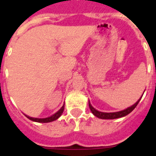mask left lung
Returning <instances> with one entry per match:
<instances>
[{
    "instance_id": "8db88e82",
    "label": "left lung",
    "mask_w": 156,
    "mask_h": 156,
    "mask_svg": "<svg viewBox=\"0 0 156 156\" xmlns=\"http://www.w3.org/2000/svg\"><path fill=\"white\" fill-rule=\"evenodd\" d=\"M142 96L140 98V99H139L134 105H133L129 107V108H126V109L122 110V111L116 112H102L98 111V110L95 109L94 108H93V106L90 105V101H89V108H90V111L92 112V113H93L95 116H97L98 118H100V119H117V118H121V117H123L125 116V115H128L129 113H130V112L136 108V106L137 105V104L139 103V101H140V100L141 99Z\"/></svg>"
}]
</instances>
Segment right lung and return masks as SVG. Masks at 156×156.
Masks as SVG:
<instances>
[{
	"label": "right lung",
	"instance_id": "obj_1",
	"mask_svg": "<svg viewBox=\"0 0 156 156\" xmlns=\"http://www.w3.org/2000/svg\"><path fill=\"white\" fill-rule=\"evenodd\" d=\"M64 108H65V104L63 105L62 107L60 109L58 110V111L56 112V113H55L54 115H52L50 117H48V118H44V119H39V118H34V117H30L28 116V115H25L29 119H30V120L32 121H34V122H52V121H55L57 119H58L59 117L61 116V115L62 114L63 111H64Z\"/></svg>",
	"mask_w": 156,
	"mask_h": 156
}]
</instances>
